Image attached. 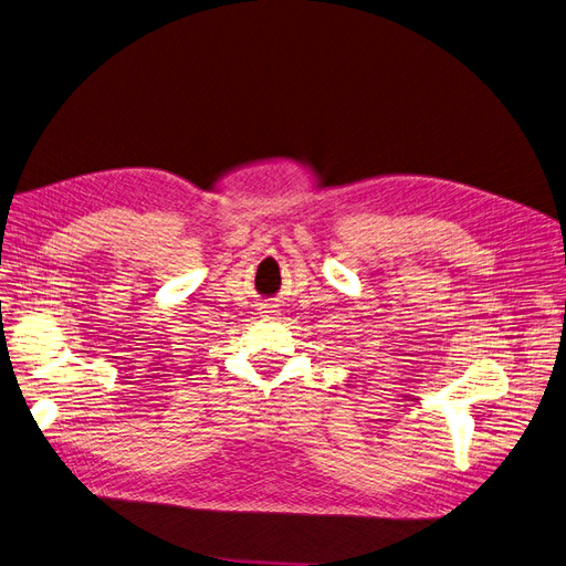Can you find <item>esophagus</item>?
<instances>
[{
	"label": "esophagus",
	"mask_w": 566,
	"mask_h": 566,
	"mask_svg": "<svg viewBox=\"0 0 566 566\" xmlns=\"http://www.w3.org/2000/svg\"><path fill=\"white\" fill-rule=\"evenodd\" d=\"M277 305H273V303H265V305H261V316H265V318H273L275 314H277V310H275Z\"/></svg>",
	"instance_id": "obj_1"
}]
</instances>
